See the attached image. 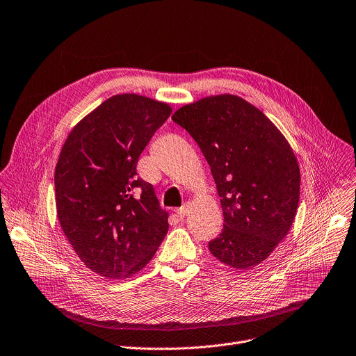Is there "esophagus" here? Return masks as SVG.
<instances>
[{
  "mask_svg": "<svg viewBox=\"0 0 356 356\" xmlns=\"http://www.w3.org/2000/svg\"><path fill=\"white\" fill-rule=\"evenodd\" d=\"M188 208H190V202H186L183 207H180L176 212H177V215L180 216V218H184L187 213H188Z\"/></svg>",
  "mask_w": 356,
  "mask_h": 356,
  "instance_id": "esophagus-1",
  "label": "esophagus"
}]
</instances>
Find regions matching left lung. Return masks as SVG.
I'll use <instances>...</instances> for the list:
<instances>
[{
	"label": "left lung",
	"mask_w": 356,
	"mask_h": 356,
	"mask_svg": "<svg viewBox=\"0 0 356 356\" xmlns=\"http://www.w3.org/2000/svg\"><path fill=\"white\" fill-rule=\"evenodd\" d=\"M172 120L198 144L220 197L225 223L209 252L232 268H254L296 215L300 172L291 145L261 110L234 95L186 104Z\"/></svg>",
	"instance_id": "8db88e82"
}]
</instances>
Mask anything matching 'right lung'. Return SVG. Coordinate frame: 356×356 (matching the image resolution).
<instances>
[{
  "label": "right lung",
  "mask_w": 356,
  "mask_h": 356,
  "mask_svg": "<svg viewBox=\"0 0 356 356\" xmlns=\"http://www.w3.org/2000/svg\"><path fill=\"white\" fill-rule=\"evenodd\" d=\"M172 107L115 95L70 133L54 173L57 216L81 261L108 280L129 278L154 257L169 229L137 162Z\"/></svg>",
  "instance_id": "add662e5"
}]
</instances>
